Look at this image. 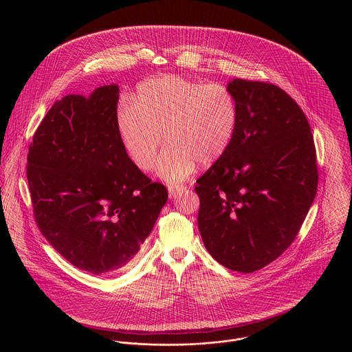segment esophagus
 <instances>
[{"label":"esophagus","mask_w":352,"mask_h":352,"mask_svg":"<svg viewBox=\"0 0 352 352\" xmlns=\"http://www.w3.org/2000/svg\"><path fill=\"white\" fill-rule=\"evenodd\" d=\"M184 190H186V187H184V186H180V184H177V186H176V184H175V186L172 184V186L168 187V191H169V197H170V198H176V197H177L180 192H183Z\"/></svg>","instance_id":"1"}]
</instances>
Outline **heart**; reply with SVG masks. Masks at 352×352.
I'll use <instances>...</instances> for the list:
<instances>
[{"instance_id": "b5f03b06", "label": "heart", "mask_w": 352, "mask_h": 352, "mask_svg": "<svg viewBox=\"0 0 352 352\" xmlns=\"http://www.w3.org/2000/svg\"><path fill=\"white\" fill-rule=\"evenodd\" d=\"M239 104L223 84H203L177 74L141 82L133 104L123 102L115 116L123 149L141 170H149L162 146L157 175L166 182L186 180L198 166L219 161L239 127Z\"/></svg>"}]
</instances>
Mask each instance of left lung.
<instances>
[{"label": "left lung", "mask_w": 352, "mask_h": 352, "mask_svg": "<svg viewBox=\"0 0 352 352\" xmlns=\"http://www.w3.org/2000/svg\"><path fill=\"white\" fill-rule=\"evenodd\" d=\"M239 127L226 154L197 180L198 226L208 253L250 274L297 237L316 198L318 170L309 122L274 84L234 78Z\"/></svg>", "instance_id": "1"}]
</instances>
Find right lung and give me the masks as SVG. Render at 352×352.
Masks as SVG:
<instances>
[{
  "mask_svg": "<svg viewBox=\"0 0 352 352\" xmlns=\"http://www.w3.org/2000/svg\"><path fill=\"white\" fill-rule=\"evenodd\" d=\"M118 85L56 100L34 134L27 179L51 247L94 275L129 265L168 201L130 160L116 131Z\"/></svg>",
  "mask_w": 352,
  "mask_h": 352,
  "instance_id": "obj_1",
  "label": "right lung"
}]
</instances>
